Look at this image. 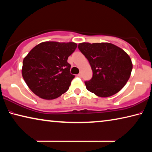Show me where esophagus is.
<instances>
[{"label":"esophagus","instance_id":"1","mask_svg":"<svg viewBox=\"0 0 152 152\" xmlns=\"http://www.w3.org/2000/svg\"><path fill=\"white\" fill-rule=\"evenodd\" d=\"M78 77H80V78H81V77H82V74H81V73L78 74Z\"/></svg>","mask_w":152,"mask_h":152}]
</instances>
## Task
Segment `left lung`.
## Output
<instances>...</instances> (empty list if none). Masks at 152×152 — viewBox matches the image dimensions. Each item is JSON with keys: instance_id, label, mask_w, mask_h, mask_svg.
Masks as SVG:
<instances>
[{"instance_id": "1", "label": "left lung", "mask_w": 152, "mask_h": 152, "mask_svg": "<svg viewBox=\"0 0 152 152\" xmlns=\"http://www.w3.org/2000/svg\"><path fill=\"white\" fill-rule=\"evenodd\" d=\"M78 49L93 71L92 78L85 83L88 91L108 97L124 87L131 76L132 64L123 49L109 42L79 43Z\"/></svg>"}]
</instances>
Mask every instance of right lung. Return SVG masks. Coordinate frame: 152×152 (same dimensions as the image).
Here are the masks:
<instances>
[{"label": "right lung", "instance_id": "add662e5", "mask_svg": "<svg viewBox=\"0 0 152 152\" xmlns=\"http://www.w3.org/2000/svg\"><path fill=\"white\" fill-rule=\"evenodd\" d=\"M77 47L73 42L47 41L35 46L24 57L21 73L32 92L44 99L59 97L75 77L67 58Z\"/></svg>", "mask_w": 152, "mask_h": 152}]
</instances>
